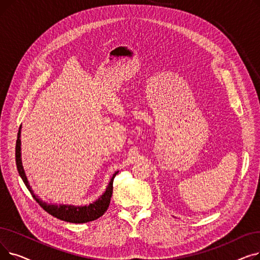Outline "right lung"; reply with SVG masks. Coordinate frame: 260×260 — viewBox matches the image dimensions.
Returning a JSON list of instances; mask_svg holds the SVG:
<instances>
[{
  "mask_svg": "<svg viewBox=\"0 0 260 260\" xmlns=\"http://www.w3.org/2000/svg\"><path fill=\"white\" fill-rule=\"evenodd\" d=\"M21 128L22 125L19 128L18 132V139L16 143V163L17 169L21 176L23 182L25 183L26 187L28 188L29 192L31 193L32 197L36 199V201L42 207L48 214L52 215L53 217L58 218L60 220L72 222V223H85L92 220L98 219L101 217L106 210L108 209L109 202H111V198L113 195V182L115 176L119 173L118 171L113 175L112 179L109 180L108 185L106 186L104 193L93 202L89 204H85V206H72V204H52L47 203L43 200H41L39 196H37L31 186L29 185L28 180L25 174V171L23 169L22 165V158H21Z\"/></svg>",
  "mask_w": 260,
  "mask_h": 260,
  "instance_id": "add662e5",
  "label": "right lung"
}]
</instances>
